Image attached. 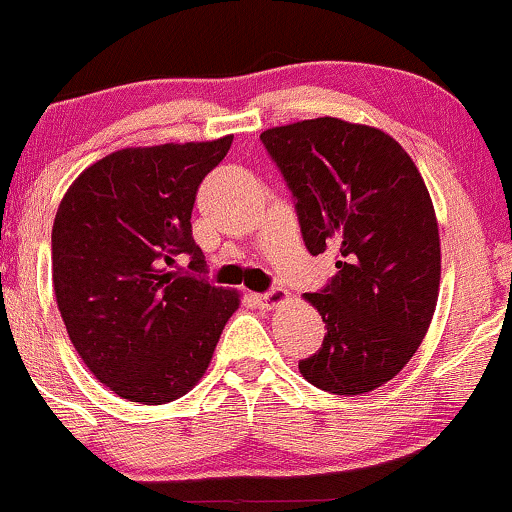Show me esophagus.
<instances>
[{
  "label": "esophagus",
  "mask_w": 512,
  "mask_h": 512,
  "mask_svg": "<svg viewBox=\"0 0 512 512\" xmlns=\"http://www.w3.org/2000/svg\"><path fill=\"white\" fill-rule=\"evenodd\" d=\"M287 301V291L284 289H280V287H275V289H270V291H265V294H258L256 296V303L261 305V308H275V305H280V303H284Z\"/></svg>",
  "instance_id": "34e87169"
}]
</instances>
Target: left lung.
Returning <instances> with one entry per match:
<instances>
[{"label": "left lung", "instance_id": "1", "mask_svg": "<svg viewBox=\"0 0 512 512\" xmlns=\"http://www.w3.org/2000/svg\"><path fill=\"white\" fill-rule=\"evenodd\" d=\"M261 141L294 197L305 249L338 254L327 287L305 294L327 334L298 369L334 395L381 388L414 357L440 291L426 183L402 145L374 126L317 117L263 131Z\"/></svg>", "mask_w": 512, "mask_h": 512}]
</instances>
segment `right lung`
<instances>
[{
  "instance_id": "add662e5",
  "label": "right lung",
  "mask_w": 512,
  "mask_h": 512,
  "mask_svg": "<svg viewBox=\"0 0 512 512\" xmlns=\"http://www.w3.org/2000/svg\"><path fill=\"white\" fill-rule=\"evenodd\" d=\"M230 143L117 150L82 171L58 207V310L91 374L124 400L167 404L188 393L240 305L237 291L202 277L190 223L199 183ZM178 255L191 258L188 271Z\"/></svg>"
}]
</instances>
